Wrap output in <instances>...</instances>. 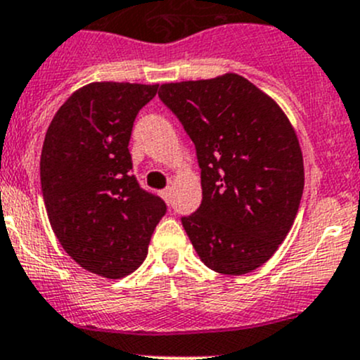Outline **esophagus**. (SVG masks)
Returning <instances> with one entry per match:
<instances>
[{"instance_id": "esophagus-1", "label": "esophagus", "mask_w": 360, "mask_h": 360, "mask_svg": "<svg viewBox=\"0 0 360 360\" xmlns=\"http://www.w3.org/2000/svg\"><path fill=\"white\" fill-rule=\"evenodd\" d=\"M160 197H162L163 200L169 202V200H170V188H165V190L160 191Z\"/></svg>"}]
</instances>
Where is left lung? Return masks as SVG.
Returning <instances> with one entry per match:
<instances>
[{
  "instance_id": "1",
  "label": "left lung",
  "mask_w": 360,
  "mask_h": 360,
  "mask_svg": "<svg viewBox=\"0 0 360 360\" xmlns=\"http://www.w3.org/2000/svg\"><path fill=\"white\" fill-rule=\"evenodd\" d=\"M160 99L193 141L202 203L183 226L210 270L244 275L266 263L296 219L303 155L291 122L244 76L163 83Z\"/></svg>"
}]
</instances>
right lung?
Here are the masks:
<instances>
[{"mask_svg":"<svg viewBox=\"0 0 360 360\" xmlns=\"http://www.w3.org/2000/svg\"><path fill=\"white\" fill-rule=\"evenodd\" d=\"M158 85L96 82L59 108L43 141L39 176L50 224L86 271L122 278L141 266L167 212L130 174L134 120Z\"/></svg>","mask_w":360,"mask_h":360,"instance_id":"1","label":"right lung"}]
</instances>
